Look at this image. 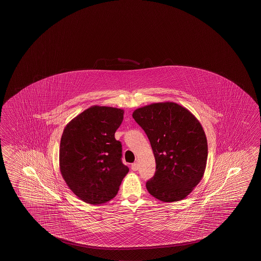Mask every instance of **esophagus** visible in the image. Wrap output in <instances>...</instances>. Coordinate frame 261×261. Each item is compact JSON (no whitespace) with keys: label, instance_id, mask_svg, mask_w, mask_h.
Here are the masks:
<instances>
[{"label":"esophagus","instance_id":"obj_1","mask_svg":"<svg viewBox=\"0 0 261 261\" xmlns=\"http://www.w3.org/2000/svg\"><path fill=\"white\" fill-rule=\"evenodd\" d=\"M138 165H137V163H133L132 165H131V169H132L133 171H137L138 170Z\"/></svg>","mask_w":261,"mask_h":261}]
</instances>
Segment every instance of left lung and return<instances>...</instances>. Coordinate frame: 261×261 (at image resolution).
I'll list each match as a JSON object with an SVG mask.
<instances>
[{
	"instance_id": "8db88e82",
	"label": "left lung",
	"mask_w": 261,
	"mask_h": 261,
	"mask_svg": "<svg viewBox=\"0 0 261 261\" xmlns=\"http://www.w3.org/2000/svg\"><path fill=\"white\" fill-rule=\"evenodd\" d=\"M133 118L148 137L156 164L147 191L163 202L184 199L200 182L206 165L207 142L200 123L171 102L138 108Z\"/></svg>"
}]
</instances>
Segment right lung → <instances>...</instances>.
Returning a JSON list of instances; mask_svg holds the SVG:
<instances>
[{
    "instance_id": "obj_1",
    "label": "right lung",
    "mask_w": 261,
    "mask_h": 261,
    "mask_svg": "<svg viewBox=\"0 0 261 261\" xmlns=\"http://www.w3.org/2000/svg\"><path fill=\"white\" fill-rule=\"evenodd\" d=\"M124 110L90 107L73 118L61 138V174L74 195L97 205L116 197L129 168L122 162V144L115 133Z\"/></svg>"
}]
</instances>
